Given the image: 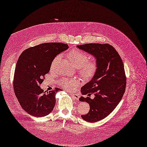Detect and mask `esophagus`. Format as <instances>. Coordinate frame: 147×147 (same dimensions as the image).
<instances>
[{
  "instance_id": "obj_1",
  "label": "esophagus",
  "mask_w": 147,
  "mask_h": 147,
  "mask_svg": "<svg viewBox=\"0 0 147 147\" xmlns=\"http://www.w3.org/2000/svg\"><path fill=\"white\" fill-rule=\"evenodd\" d=\"M71 96H72V98L74 99H75V100H79V98H80V96L78 95V94H71Z\"/></svg>"
}]
</instances>
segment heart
<instances>
[{"label": "heart", "instance_id": "1", "mask_svg": "<svg viewBox=\"0 0 147 147\" xmlns=\"http://www.w3.org/2000/svg\"><path fill=\"white\" fill-rule=\"evenodd\" d=\"M60 57V55H57L53 60L50 66L51 71L54 69L56 63ZM67 57L76 67H78L79 73L83 77L91 78L96 75L98 69V63L96 60L88 61L89 57L86 53L74 49L68 53ZM60 82L63 88L69 90H72L74 87L77 85L76 81L73 80L63 79Z\"/></svg>", "mask_w": 147, "mask_h": 147}]
</instances>
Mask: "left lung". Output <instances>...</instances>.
<instances>
[{"instance_id": "obj_1", "label": "left lung", "mask_w": 147, "mask_h": 147, "mask_svg": "<svg viewBox=\"0 0 147 147\" xmlns=\"http://www.w3.org/2000/svg\"><path fill=\"white\" fill-rule=\"evenodd\" d=\"M81 50L94 55L98 63V69L92 80L81 88L80 100L89 103L90 111L81 115L83 120L94 123L109 115L122 99L126 86L123 63L115 49L109 44H86L77 45ZM94 94V99H91Z\"/></svg>"}]
</instances>
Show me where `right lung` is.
<instances>
[{"instance_id": "obj_1", "label": "right lung", "mask_w": 147, "mask_h": 147, "mask_svg": "<svg viewBox=\"0 0 147 147\" xmlns=\"http://www.w3.org/2000/svg\"><path fill=\"white\" fill-rule=\"evenodd\" d=\"M68 45L60 42L41 44L25 50L20 55L13 75V91L21 107L28 114L41 117L51 113L55 104V87L48 92L41 89L53 60L66 50Z\"/></svg>"}]
</instances>
